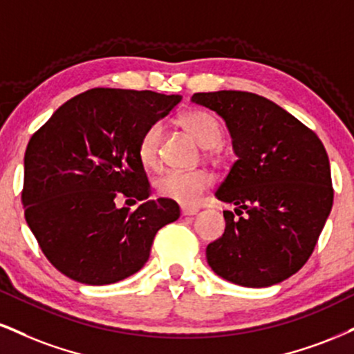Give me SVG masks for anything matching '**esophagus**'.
<instances>
[{
    "mask_svg": "<svg viewBox=\"0 0 354 354\" xmlns=\"http://www.w3.org/2000/svg\"><path fill=\"white\" fill-rule=\"evenodd\" d=\"M198 207H188V206H183L181 207V214L183 216H194L198 214Z\"/></svg>",
    "mask_w": 354,
    "mask_h": 354,
    "instance_id": "esophagus-1",
    "label": "esophagus"
}]
</instances>
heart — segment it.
Instances as JSON below:
<instances>
[{
  "label": "heart",
  "instance_id": "b5f03b06",
  "mask_svg": "<svg viewBox=\"0 0 354 354\" xmlns=\"http://www.w3.org/2000/svg\"><path fill=\"white\" fill-rule=\"evenodd\" d=\"M181 125L204 148L219 147L224 138L223 125L214 113L207 110H191L181 117ZM163 136V125L153 123L143 131L138 142V158L143 166L153 168L160 160V143ZM212 176L204 169L193 171H166L156 178L155 189L161 198L171 199L183 206H196L203 194L211 188Z\"/></svg>",
  "mask_w": 354,
  "mask_h": 354
}]
</instances>
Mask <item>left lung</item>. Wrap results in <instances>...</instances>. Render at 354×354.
Returning <instances> with one entry per match:
<instances>
[{"mask_svg": "<svg viewBox=\"0 0 354 354\" xmlns=\"http://www.w3.org/2000/svg\"><path fill=\"white\" fill-rule=\"evenodd\" d=\"M191 100L224 118L237 155L216 198L236 204L239 219L224 211V234L207 245V263L242 287L282 282L308 261L333 206L322 140L257 93L198 92Z\"/></svg>", "mask_w": 354, "mask_h": 354, "instance_id": "8db88e82", "label": "left lung"}]
</instances>
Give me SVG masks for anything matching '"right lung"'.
I'll use <instances>...</instances> for the list:
<instances>
[{"instance_id": "add662e5", "label": "right lung", "mask_w": 354, "mask_h": 354, "mask_svg": "<svg viewBox=\"0 0 354 354\" xmlns=\"http://www.w3.org/2000/svg\"><path fill=\"white\" fill-rule=\"evenodd\" d=\"M180 100L151 91L91 88L31 136L24 218L61 274L87 285L127 279L148 261L156 232L180 218L171 199H148L150 183L136 153L143 131ZM117 197L144 204L118 210Z\"/></svg>"}]
</instances>
